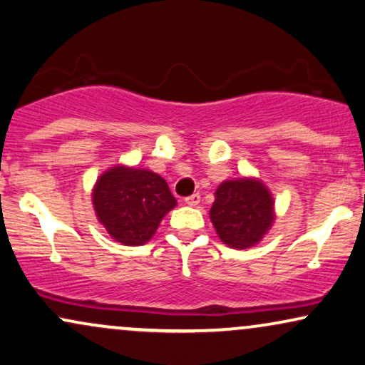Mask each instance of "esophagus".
Wrapping results in <instances>:
<instances>
[{
    "instance_id": "1",
    "label": "esophagus",
    "mask_w": 365,
    "mask_h": 365,
    "mask_svg": "<svg viewBox=\"0 0 365 365\" xmlns=\"http://www.w3.org/2000/svg\"><path fill=\"white\" fill-rule=\"evenodd\" d=\"M186 205H189V206H196V205H200V201H201V194L200 192H194V194H191V196H187L186 200Z\"/></svg>"
}]
</instances>
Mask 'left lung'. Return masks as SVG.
I'll list each match as a JSON object with an SVG mask.
<instances>
[{
	"mask_svg": "<svg viewBox=\"0 0 365 365\" xmlns=\"http://www.w3.org/2000/svg\"><path fill=\"white\" fill-rule=\"evenodd\" d=\"M215 196L210 217L220 238L233 248L257 245L273 223L272 194L259 181H225Z\"/></svg>",
	"mask_w": 365,
	"mask_h": 365,
	"instance_id": "1",
	"label": "left lung"
}]
</instances>
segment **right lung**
Segmentation results:
<instances>
[{"instance_id":"add662e5","label":"right lung","mask_w":365,"mask_h":365,"mask_svg":"<svg viewBox=\"0 0 365 365\" xmlns=\"http://www.w3.org/2000/svg\"><path fill=\"white\" fill-rule=\"evenodd\" d=\"M176 206L168 182L145 169L117 165L98 178L93 207L113 240L142 245L153 238L168 211Z\"/></svg>"}]
</instances>
